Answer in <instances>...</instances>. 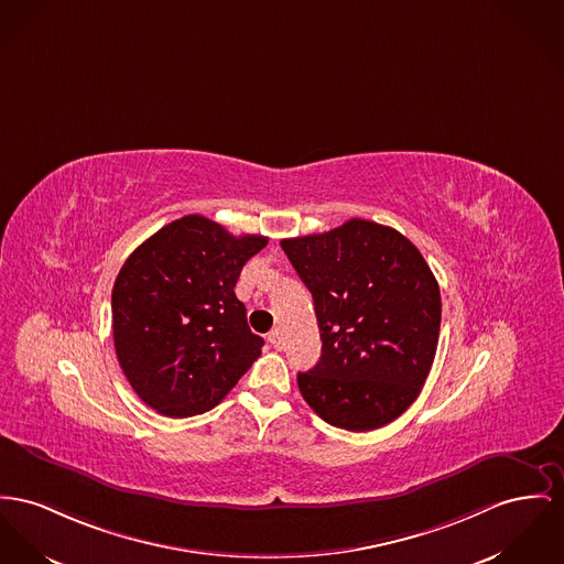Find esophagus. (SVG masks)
<instances>
[{
  "instance_id": "esophagus-1",
  "label": "esophagus",
  "mask_w": 564,
  "mask_h": 564,
  "mask_svg": "<svg viewBox=\"0 0 564 564\" xmlns=\"http://www.w3.org/2000/svg\"><path fill=\"white\" fill-rule=\"evenodd\" d=\"M269 341H271V346H273L275 350H282V348H284V336H282L280 329H273V332L269 334Z\"/></svg>"
}]
</instances>
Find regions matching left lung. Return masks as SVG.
Here are the masks:
<instances>
[{"mask_svg":"<svg viewBox=\"0 0 564 564\" xmlns=\"http://www.w3.org/2000/svg\"><path fill=\"white\" fill-rule=\"evenodd\" d=\"M280 246L312 293L323 339L318 364L297 375L303 400L341 430L391 423L419 398L436 355L432 269L402 232L359 218Z\"/></svg>","mask_w":564,"mask_h":564,"instance_id":"1","label":"left lung"}]
</instances>
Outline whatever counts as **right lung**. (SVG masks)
Returning <instances> with one entry per match:
<instances>
[{
  "instance_id": "right-lung-1",
  "label": "right lung",
  "mask_w": 564,
  "mask_h": 564,
  "mask_svg": "<svg viewBox=\"0 0 564 564\" xmlns=\"http://www.w3.org/2000/svg\"><path fill=\"white\" fill-rule=\"evenodd\" d=\"M263 235L235 237L184 216L143 241L111 295L117 361L137 395L164 416L212 411L261 357L235 284Z\"/></svg>"
}]
</instances>
